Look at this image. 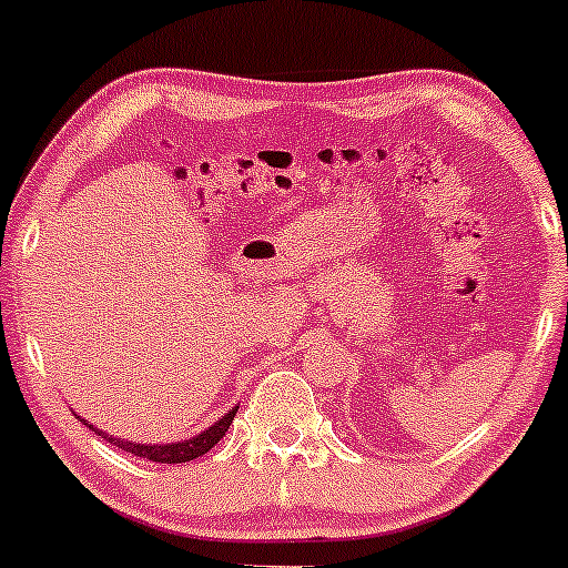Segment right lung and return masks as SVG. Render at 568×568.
<instances>
[{
	"label": "right lung",
	"mask_w": 568,
	"mask_h": 568,
	"mask_svg": "<svg viewBox=\"0 0 568 568\" xmlns=\"http://www.w3.org/2000/svg\"><path fill=\"white\" fill-rule=\"evenodd\" d=\"M236 415V407L229 409L226 415H221L213 426H207L204 432H199L196 436H189V439H180V442H164V445H145V442H129V439H121V436H112L108 432H102V428L91 426L89 420H83L80 417V423H85V426L91 428L93 434L102 436L104 442H110V445H115L118 450H126L132 453V456H140V458H148V460H155V464H189V460L204 456V453H210L217 442L223 439V434L229 432V426H232Z\"/></svg>",
	"instance_id": "1"
}]
</instances>
